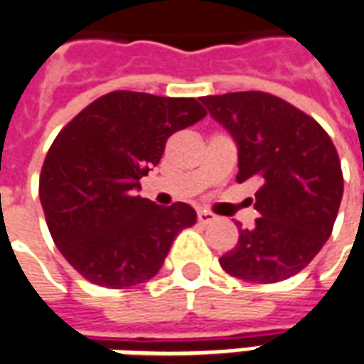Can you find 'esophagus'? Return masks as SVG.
Returning <instances> with one entry per match:
<instances>
[{"instance_id":"1","label":"esophagus","mask_w":364,"mask_h":364,"mask_svg":"<svg viewBox=\"0 0 364 364\" xmlns=\"http://www.w3.org/2000/svg\"><path fill=\"white\" fill-rule=\"evenodd\" d=\"M197 218H198V222H200V224H210V222L216 220V218H214V214L206 213V210H198Z\"/></svg>"}]
</instances>
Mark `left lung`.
I'll return each instance as SVG.
<instances>
[{
    "label": "left lung",
    "instance_id": "left-lung-1",
    "mask_svg": "<svg viewBox=\"0 0 364 364\" xmlns=\"http://www.w3.org/2000/svg\"><path fill=\"white\" fill-rule=\"evenodd\" d=\"M237 144V183L255 181V226L240 228L222 269L252 282L300 273L328 242L343 173L328 132L294 105L263 91L200 99Z\"/></svg>",
    "mask_w": 364,
    "mask_h": 364
}]
</instances>
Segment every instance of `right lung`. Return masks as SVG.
<instances>
[{
    "instance_id": "right-lung-1",
    "label": "right lung",
    "mask_w": 364,
    "mask_h": 364,
    "mask_svg": "<svg viewBox=\"0 0 364 364\" xmlns=\"http://www.w3.org/2000/svg\"><path fill=\"white\" fill-rule=\"evenodd\" d=\"M205 117L193 97L112 91L60 130L38 197L54 244L83 279L107 289L150 281L175 236L197 222L193 206H158L134 191L167 138Z\"/></svg>"
}]
</instances>
